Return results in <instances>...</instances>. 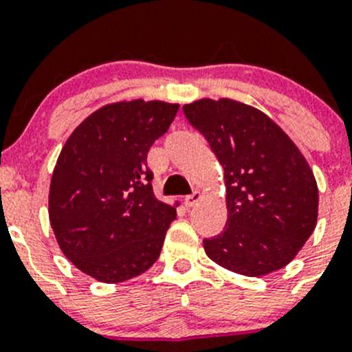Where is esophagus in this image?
Listing matches in <instances>:
<instances>
[{"mask_svg":"<svg viewBox=\"0 0 352 352\" xmlns=\"http://www.w3.org/2000/svg\"><path fill=\"white\" fill-rule=\"evenodd\" d=\"M199 199H201V192H197V190H194L192 194H189V196H186V199H184V204H186L187 208H190V206H194V204H196Z\"/></svg>","mask_w":352,"mask_h":352,"instance_id":"esophagus-1","label":"esophagus"}]
</instances>
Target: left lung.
Returning <instances> with one entry per match:
<instances>
[{
    "instance_id": "obj_1",
    "label": "left lung",
    "mask_w": 352,
    "mask_h": 352,
    "mask_svg": "<svg viewBox=\"0 0 352 352\" xmlns=\"http://www.w3.org/2000/svg\"><path fill=\"white\" fill-rule=\"evenodd\" d=\"M223 166L227 223L204 239L220 267L259 277L284 268L313 234L318 217L315 175L294 142L263 111L232 100L184 107Z\"/></svg>"
}]
</instances>
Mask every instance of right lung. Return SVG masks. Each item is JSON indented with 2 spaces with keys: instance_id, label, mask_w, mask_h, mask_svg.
<instances>
[{
  "instance_id": "1",
  "label": "right lung",
  "mask_w": 352,
  "mask_h": 352,
  "mask_svg": "<svg viewBox=\"0 0 352 352\" xmlns=\"http://www.w3.org/2000/svg\"><path fill=\"white\" fill-rule=\"evenodd\" d=\"M179 104L129 101L100 108L68 138L50 187V221L63 254L107 284L144 274L162 252L175 208L153 194L148 151Z\"/></svg>"
}]
</instances>
